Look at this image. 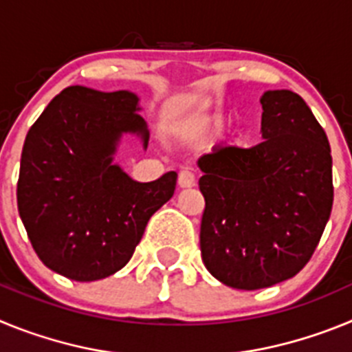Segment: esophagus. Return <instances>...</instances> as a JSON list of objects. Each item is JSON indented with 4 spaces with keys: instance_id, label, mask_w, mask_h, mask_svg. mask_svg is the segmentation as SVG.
<instances>
[{
    "instance_id": "1",
    "label": "esophagus",
    "mask_w": 352,
    "mask_h": 352,
    "mask_svg": "<svg viewBox=\"0 0 352 352\" xmlns=\"http://www.w3.org/2000/svg\"><path fill=\"white\" fill-rule=\"evenodd\" d=\"M178 185L182 186V188H192V186L195 185L194 173H192V170H188V169L179 170V174H178Z\"/></svg>"
}]
</instances>
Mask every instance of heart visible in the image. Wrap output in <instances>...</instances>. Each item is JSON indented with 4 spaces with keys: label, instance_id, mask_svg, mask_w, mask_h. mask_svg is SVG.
<instances>
[{
    "label": "heart",
    "instance_id": "b5f03b06",
    "mask_svg": "<svg viewBox=\"0 0 352 352\" xmlns=\"http://www.w3.org/2000/svg\"><path fill=\"white\" fill-rule=\"evenodd\" d=\"M223 123L226 120L220 114H208L186 125L183 129V138L190 142H208L222 130Z\"/></svg>",
    "mask_w": 352,
    "mask_h": 352
}]
</instances>
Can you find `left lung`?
<instances>
[{
    "mask_svg": "<svg viewBox=\"0 0 352 352\" xmlns=\"http://www.w3.org/2000/svg\"><path fill=\"white\" fill-rule=\"evenodd\" d=\"M261 104L263 142L219 146L197 160L203 263L243 291L300 273L333 206L331 149L309 105L289 89L266 91Z\"/></svg>",
    "mask_w": 352,
    "mask_h": 352,
    "instance_id": "1",
    "label": "left lung"
}]
</instances>
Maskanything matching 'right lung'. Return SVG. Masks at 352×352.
<instances>
[{"instance_id":"obj_1","label":"right lung","mask_w":352,"mask_h":352,"mask_svg":"<svg viewBox=\"0 0 352 352\" xmlns=\"http://www.w3.org/2000/svg\"><path fill=\"white\" fill-rule=\"evenodd\" d=\"M133 93L68 86L26 135L17 208L36 256L70 280L93 282L130 261L151 214L173 197L178 174L133 182L113 155L123 133L149 132Z\"/></svg>"}]
</instances>
